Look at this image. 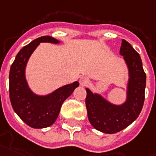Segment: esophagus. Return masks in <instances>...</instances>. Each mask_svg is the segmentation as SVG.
I'll use <instances>...</instances> for the list:
<instances>
[{"instance_id": "obj_1", "label": "esophagus", "mask_w": 156, "mask_h": 156, "mask_svg": "<svg viewBox=\"0 0 156 156\" xmlns=\"http://www.w3.org/2000/svg\"><path fill=\"white\" fill-rule=\"evenodd\" d=\"M88 82H89L88 81V78L87 77H85V76H83L79 79V83H80L81 86H86L88 83Z\"/></svg>"}]
</instances>
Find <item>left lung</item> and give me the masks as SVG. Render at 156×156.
I'll return each mask as SVG.
<instances>
[{
	"label": "left lung",
	"mask_w": 156,
	"mask_h": 156,
	"mask_svg": "<svg viewBox=\"0 0 156 156\" xmlns=\"http://www.w3.org/2000/svg\"><path fill=\"white\" fill-rule=\"evenodd\" d=\"M120 55L124 58L128 71L126 100L122 105H115L98 93L86 88V107L91 125L103 133L121 131L136 119L145 101L146 76L140 56L125 40H122Z\"/></svg>",
	"instance_id": "left-lung-1"
}]
</instances>
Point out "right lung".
Instances as JSON below:
<instances>
[{"instance_id": "1", "label": "right lung", "mask_w": 156, "mask_h": 156, "mask_svg": "<svg viewBox=\"0 0 156 156\" xmlns=\"http://www.w3.org/2000/svg\"><path fill=\"white\" fill-rule=\"evenodd\" d=\"M44 42L58 44L59 41L51 36H42L23 47L11 64L9 75L10 100L14 111L25 124L37 129L54 124L63 102L79 85L76 81L45 96L36 95L31 91L25 78V67L34 49Z\"/></svg>"}]
</instances>
